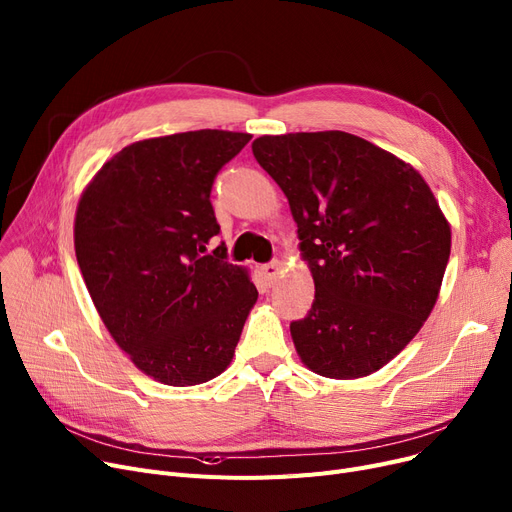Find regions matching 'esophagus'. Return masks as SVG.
<instances>
[{
	"label": "esophagus",
	"instance_id": "esophagus-1",
	"mask_svg": "<svg viewBox=\"0 0 512 512\" xmlns=\"http://www.w3.org/2000/svg\"><path fill=\"white\" fill-rule=\"evenodd\" d=\"M278 272H280V261H270V263L261 265V274L270 284H274V280L278 278Z\"/></svg>",
	"mask_w": 512,
	"mask_h": 512
}]
</instances>
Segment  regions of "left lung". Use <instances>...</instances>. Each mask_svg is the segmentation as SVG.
I'll return each instance as SVG.
<instances>
[{
  "mask_svg": "<svg viewBox=\"0 0 512 512\" xmlns=\"http://www.w3.org/2000/svg\"><path fill=\"white\" fill-rule=\"evenodd\" d=\"M253 155L288 199L315 299L292 321L313 373L357 380L390 363L432 313L450 224L407 161L342 130L263 134Z\"/></svg>",
  "mask_w": 512,
  "mask_h": 512,
  "instance_id": "left-lung-1",
  "label": "left lung"
}]
</instances>
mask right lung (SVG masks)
<instances>
[{
  "label": "right lung",
  "instance_id": "right-lung-1",
  "mask_svg": "<svg viewBox=\"0 0 512 512\" xmlns=\"http://www.w3.org/2000/svg\"><path fill=\"white\" fill-rule=\"evenodd\" d=\"M249 132L191 130L143 139L107 159L80 195L74 251L116 344L166 386L205 384L230 365L257 301L232 265L209 201Z\"/></svg>",
  "mask_w": 512,
  "mask_h": 512
}]
</instances>
